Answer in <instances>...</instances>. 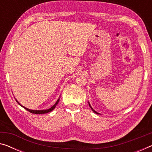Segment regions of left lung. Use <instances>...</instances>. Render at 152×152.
<instances>
[{
  "label": "left lung",
  "mask_w": 152,
  "mask_h": 152,
  "mask_svg": "<svg viewBox=\"0 0 152 152\" xmlns=\"http://www.w3.org/2000/svg\"><path fill=\"white\" fill-rule=\"evenodd\" d=\"M88 104H89V106L90 107V108H91V109H92V110L93 111H94L95 113H96V114H100L99 113H98V112H97V111H96L94 110V109H93V108H92V107H91V105H90V102H88Z\"/></svg>",
  "instance_id": "left-lung-1"
}]
</instances>
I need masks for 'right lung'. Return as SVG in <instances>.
<instances>
[{
	"instance_id": "add662e5",
	"label": "right lung",
	"mask_w": 152,
	"mask_h": 152,
	"mask_svg": "<svg viewBox=\"0 0 152 152\" xmlns=\"http://www.w3.org/2000/svg\"><path fill=\"white\" fill-rule=\"evenodd\" d=\"M60 98L57 100V101L56 102V103H55L54 104H53V105L52 107H51L50 108H49L48 109H44V110H32V109H28V108H26V107H24L23 105H22V104H21L20 103V102L18 101L17 99H15V100H16V102H17L18 103L20 104V106H22V107H24V108L25 109H26L27 111H28L29 112H30V113H35V114H43V113H49V112H50V111H53V109H54L55 107H56V105H57L58 103V102H59V100H60Z\"/></svg>"
}]
</instances>
